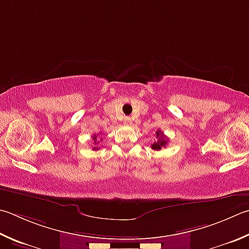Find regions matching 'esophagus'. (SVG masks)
Segmentation results:
<instances>
[{"label": "esophagus", "mask_w": 249, "mask_h": 249, "mask_svg": "<svg viewBox=\"0 0 249 249\" xmlns=\"http://www.w3.org/2000/svg\"><path fill=\"white\" fill-rule=\"evenodd\" d=\"M124 124L125 125H132V120H130V117H125Z\"/></svg>", "instance_id": "esophagus-1"}]
</instances>
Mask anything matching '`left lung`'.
<instances>
[{"label":"left lung","mask_w":249,"mask_h":249,"mask_svg":"<svg viewBox=\"0 0 249 249\" xmlns=\"http://www.w3.org/2000/svg\"><path fill=\"white\" fill-rule=\"evenodd\" d=\"M156 138L157 142L151 144V148L153 150H161L162 148L166 146V143L169 142V139L164 136V134L160 129H158L156 132Z\"/></svg>","instance_id":"8db88e82"}]
</instances>
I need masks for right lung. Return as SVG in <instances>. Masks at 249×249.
Returning a JSON list of instances; mask_svg holds the SVG:
<instances>
[{
	"mask_svg": "<svg viewBox=\"0 0 249 249\" xmlns=\"http://www.w3.org/2000/svg\"><path fill=\"white\" fill-rule=\"evenodd\" d=\"M92 139L94 140V143H96V144H97V143H98V142H97V135H93V137H92ZM92 149H93V150H98V149H99V148H98V147H93Z\"/></svg>",
	"mask_w": 249,
	"mask_h": 249,
	"instance_id": "obj_1",
	"label": "right lung"
}]
</instances>
